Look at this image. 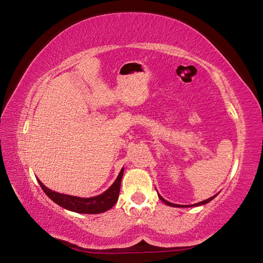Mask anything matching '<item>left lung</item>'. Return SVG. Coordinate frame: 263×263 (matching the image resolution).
<instances>
[{"mask_svg":"<svg viewBox=\"0 0 263 263\" xmlns=\"http://www.w3.org/2000/svg\"><path fill=\"white\" fill-rule=\"evenodd\" d=\"M217 195V194H216ZM216 195H214V197H211V198H209V199H206V200H204V201H201V202H199V203H195V204H192V206L193 205H201V204H205V203H208L209 202V201H211L212 199H214V198H216ZM158 197H159V199L161 200V201H163V202L164 203H166L167 205H172V206H181V208H182V206H191V205H180V204H174V203H171V202H168V201H166L164 198H161L160 197V195L158 194Z\"/></svg>","mask_w":263,"mask_h":263,"instance_id":"obj_1","label":"left lung"}]
</instances>
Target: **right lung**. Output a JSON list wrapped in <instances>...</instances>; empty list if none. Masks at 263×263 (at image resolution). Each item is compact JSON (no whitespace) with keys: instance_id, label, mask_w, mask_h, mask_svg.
I'll return each instance as SVG.
<instances>
[{"instance_id":"1","label":"right lung","mask_w":263,"mask_h":263,"mask_svg":"<svg viewBox=\"0 0 263 263\" xmlns=\"http://www.w3.org/2000/svg\"><path fill=\"white\" fill-rule=\"evenodd\" d=\"M123 176V170L120 172L116 181L113 183L107 191L103 194L97 195L92 198H78L72 197V195H66L62 193L54 192L52 190L47 189L44 184L38 180L39 185L43 189V191L47 194V197L53 200L55 203L63 206V208L79 212V214H100L106 210H109L113 206L117 199H119L121 181Z\"/></svg>"}]
</instances>
